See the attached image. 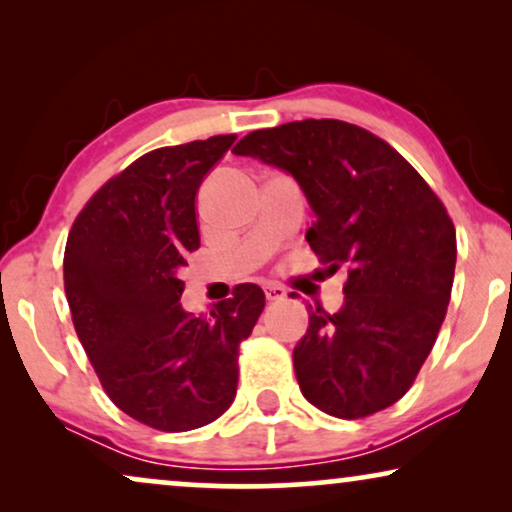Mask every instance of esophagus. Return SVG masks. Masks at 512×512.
Instances as JSON below:
<instances>
[{"label":"esophagus","mask_w":512,"mask_h":512,"mask_svg":"<svg viewBox=\"0 0 512 512\" xmlns=\"http://www.w3.org/2000/svg\"><path fill=\"white\" fill-rule=\"evenodd\" d=\"M265 298L270 300V303H277V300H284L286 298V289L279 284H268L265 286Z\"/></svg>","instance_id":"34e87169"}]
</instances>
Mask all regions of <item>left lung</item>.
<instances>
[{"label":"left lung","mask_w":512,"mask_h":512,"mask_svg":"<svg viewBox=\"0 0 512 512\" xmlns=\"http://www.w3.org/2000/svg\"><path fill=\"white\" fill-rule=\"evenodd\" d=\"M235 153L293 174L317 214L305 240L328 270L347 268L345 305H310L293 349L303 396L340 419L394 405L450 303L457 233L445 205L394 146L335 118L254 130Z\"/></svg>","instance_id":"obj_1"}]
</instances>
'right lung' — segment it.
I'll use <instances>...</instances> for the list:
<instances>
[{
    "label": "right lung",
    "mask_w": 512,
    "mask_h": 512,
    "mask_svg": "<svg viewBox=\"0 0 512 512\" xmlns=\"http://www.w3.org/2000/svg\"><path fill=\"white\" fill-rule=\"evenodd\" d=\"M235 139L144 153L86 202L67 237L76 335L116 408L158 431L200 429L230 408L240 342L265 307L256 284L235 286L212 317L179 303V270L200 247L195 195Z\"/></svg>",
    "instance_id": "1"
}]
</instances>
